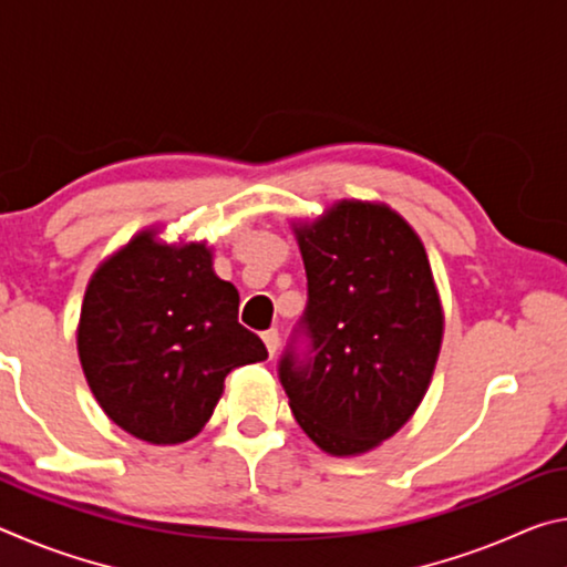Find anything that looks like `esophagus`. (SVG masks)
<instances>
[{
  "label": "esophagus",
  "mask_w": 567,
  "mask_h": 567,
  "mask_svg": "<svg viewBox=\"0 0 567 567\" xmlns=\"http://www.w3.org/2000/svg\"><path fill=\"white\" fill-rule=\"evenodd\" d=\"M262 340H265L267 352H270V358H275V352L280 350V334H277V330H267L262 332Z\"/></svg>",
  "instance_id": "1"
}]
</instances>
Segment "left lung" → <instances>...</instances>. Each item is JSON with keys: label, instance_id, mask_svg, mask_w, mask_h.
<instances>
[{"label": "left lung", "instance_id": "obj_1", "mask_svg": "<svg viewBox=\"0 0 567 567\" xmlns=\"http://www.w3.org/2000/svg\"><path fill=\"white\" fill-rule=\"evenodd\" d=\"M295 235L307 307L277 375L315 445L368 453L412 417L440 354L443 307L425 247L395 209L360 199Z\"/></svg>", "mask_w": 567, "mask_h": 567}]
</instances>
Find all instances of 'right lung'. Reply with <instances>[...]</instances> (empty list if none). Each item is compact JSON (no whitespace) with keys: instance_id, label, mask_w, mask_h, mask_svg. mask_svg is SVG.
Returning <instances> with one entry per match:
<instances>
[{"instance_id":"right-lung-1","label":"right lung","mask_w":567,"mask_h":567,"mask_svg":"<svg viewBox=\"0 0 567 567\" xmlns=\"http://www.w3.org/2000/svg\"><path fill=\"white\" fill-rule=\"evenodd\" d=\"M237 310L235 285L215 275L205 243L165 245L155 229L134 235L92 275L76 328L100 408L152 445L195 437L229 372L267 358Z\"/></svg>"}]
</instances>
